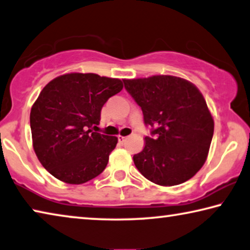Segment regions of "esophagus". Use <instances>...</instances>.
Masks as SVG:
<instances>
[{"instance_id": "esophagus-1", "label": "esophagus", "mask_w": 250, "mask_h": 250, "mask_svg": "<svg viewBox=\"0 0 250 250\" xmlns=\"http://www.w3.org/2000/svg\"><path fill=\"white\" fill-rule=\"evenodd\" d=\"M126 140H127V137H126V136H121V135L118 136V141H120L121 143H124Z\"/></svg>"}]
</instances>
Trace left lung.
Here are the masks:
<instances>
[{
  "mask_svg": "<svg viewBox=\"0 0 250 250\" xmlns=\"http://www.w3.org/2000/svg\"><path fill=\"white\" fill-rule=\"evenodd\" d=\"M142 108L152 137L133 156L142 175L163 187L178 186L200 170L208 156L214 123L200 90L175 76L124 79Z\"/></svg>",
  "mask_w": 250,
  "mask_h": 250,
  "instance_id": "obj_1",
  "label": "left lung"
}]
</instances>
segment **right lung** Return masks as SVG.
<instances>
[{"instance_id":"right-lung-1","label":"right lung","mask_w":250,"mask_h":250,"mask_svg":"<svg viewBox=\"0 0 250 250\" xmlns=\"http://www.w3.org/2000/svg\"><path fill=\"white\" fill-rule=\"evenodd\" d=\"M121 79L71 72L51 80L30 113L33 149L45 170L60 181L83 184L105 170L116 136L93 132Z\"/></svg>"}]
</instances>
